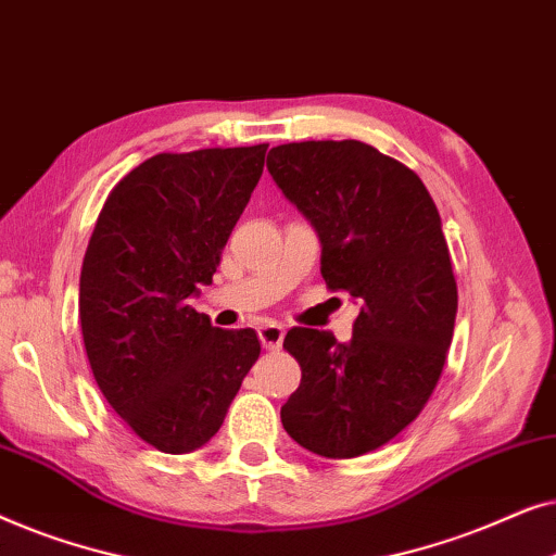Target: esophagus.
Wrapping results in <instances>:
<instances>
[{"mask_svg":"<svg viewBox=\"0 0 556 556\" xmlns=\"http://www.w3.org/2000/svg\"><path fill=\"white\" fill-rule=\"evenodd\" d=\"M257 337H261V344L265 349H280V344H283V326L278 324H263L261 329H257Z\"/></svg>","mask_w":556,"mask_h":556,"instance_id":"1","label":"esophagus"}]
</instances>
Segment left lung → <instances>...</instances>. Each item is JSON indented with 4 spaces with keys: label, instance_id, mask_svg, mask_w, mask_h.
<instances>
[{
    "label": "left lung",
    "instance_id": "left-lung-1",
    "mask_svg": "<svg viewBox=\"0 0 556 556\" xmlns=\"http://www.w3.org/2000/svg\"><path fill=\"white\" fill-rule=\"evenodd\" d=\"M268 172L318 232L326 286L362 306L346 344L286 333L301 384L280 422L311 453L356 458L400 435L443 375L458 314L443 223L420 177L369 143H283Z\"/></svg>",
    "mask_w": 556,
    "mask_h": 556
}]
</instances>
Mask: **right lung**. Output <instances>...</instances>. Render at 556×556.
Wrapping results in <instances>:
<instances>
[{"label":"right lung","instance_id":"1","mask_svg":"<svg viewBox=\"0 0 556 556\" xmlns=\"http://www.w3.org/2000/svg\"><path fill=\"white\" fill-rule=\"evenodd\" d=\"M265 149L151 156L111 189L90 235L80 270L90 369L109 405L162 453L207 443L261 356L253 329H217L189 299L212 283Z\"/></svg>","mask_w":556,"mask_h":556}]
</instances>
